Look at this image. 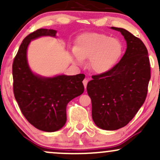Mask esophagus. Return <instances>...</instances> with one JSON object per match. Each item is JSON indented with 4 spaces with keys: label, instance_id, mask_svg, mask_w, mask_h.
<instances>
[{
    "label": "esophagus",
    "instance_id": "34e87169",
    "mask_svg": "<svg viewBox=\"0 0 160 160\" xmlns=\"http://www.w3.org/2000/svg\"><path fill=\"white\" fill-rule=\"evenodd\" d=\"M88 82H89V80H88V79H86H86H84L83 81H82V83H83L84 87H85V89L86 88V86H87Z\"/></svg>",
    "mask_w": 160,
    "mask_h": 160
}]
</instances>
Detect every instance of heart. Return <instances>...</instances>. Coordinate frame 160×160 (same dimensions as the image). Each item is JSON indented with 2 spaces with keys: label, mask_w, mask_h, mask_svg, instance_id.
Returning a JSON list of instances; mask_svg holds the SVG:
<instances>
[{
  "label": "heart",
  "mask_w": 160,
  "mask_h": 160,
  "mask_svg": "<svg viewBox=\"0 0 160 160\" xmlns=\"http://www.w3.org/2000/svg\"><path fill=\"white\" fill-rule=\"evenodd\" d=\"M122 50V43L117 38L100 33H86L77 40L74 58L79 64L90 59V68L95 72L104 73L117 63Z\"/></svg>",
  "instance_id": "obj_1"
}]
</instances>
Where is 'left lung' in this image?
Here are the masks:
<instances>
[{
    "mask_svg": "<svg viewBox=\"0 0 160 160\" xmlns=\"http://www.w3.org/2000/svg\"><path fill=\"white\" fill-rule=\"evenodd\" d=\"M127 43L124 56L107 72L92 76L87 92L92 100V116L97 126L105 130L124 127L144 104L150 79L148 49L140 38L121 28Z\"/></svg>",
    "mask_w": 160,
    "mask_h": 160,
    "instance_id": "obj_1",
    "label": "left lung"
}]
</instances>
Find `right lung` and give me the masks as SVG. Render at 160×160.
Listing matches in <instances>:
<instances>
[{
	"mask_svg": "<svg viewBox=\"0 0 160 160\" xmlns=\"http://www.w3.org/2000/svg\"><path fill=\"white\" fill-rule=\"evenodd\" d=\"M56 31L40 28L23 40L12 63L13 93L25 119L41 131L56 132L65 124L66 107L83 92V74L45 78L34 74L27 62L31 40L40 36L55 37Z\"/></svg>",
	"mask_w": 160,
	"mask_h": 160,
	"instance_id": "add662e5",
	"label": "right lung"
}]
</instances>
